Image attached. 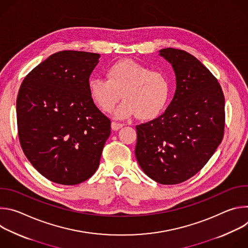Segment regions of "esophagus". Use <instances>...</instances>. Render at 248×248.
Returning <instances> with one entry per match:
<instances>
[{"mask_svg":"<svg viewBox=\"0 0 248 248\" xmlns=\"http://www.w3.org/2000/svg\"><path fill=\"white\" fill-rule=\"evenodd\" d=\"M123 126H124V124H121V123H117V122H113V123H112V128H113L114 130H118V129L122 128Z\"/></svg>","mask_w":248,"mask_h":248,"instance_id":"1","label":"esophagus"}]
</instances>
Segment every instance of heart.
I'll return each instance as SVG.
<instances>
[{
    "mask_svg": "<svg viewBox=\"0 0 248 248\" xmlns=\"http://www.w3.org/2000/svg\"><path fill=\"white\" fill-rule=\"evenodd\" d=\"M107 78L91 77L87 81L89 95L102 111L111 112L121 97L124 100L115 111L118 119L136 115L139 120H153L167 108L172 84L163 70L121 60L107 68Z\"/></svg>",
    "mask_w": 248,
    "mask_h": 248,
    "instance_id": "heart-1",
    "label": "heart"
}]
</instances>
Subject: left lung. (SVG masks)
I'll list each match as a JSON object with an SVG mask.
<instances>
[{
    "mask_svg": "<svg viewBox=\"0 0 248 248\" xmlns=\"http://www.w3.org/2000/svg\"><path fill=\"white\" fill-rule=\"evenodd\" d=\"M160 56L174 70L176 89L165 113L136 125V160L161 185L196 174L222 142L225 97L218 79L189 53L166 48Z\"/></svg>",
    "mask_w": 248,
    "mask_h": 248,
    "instance_id": "left-lung-1",
    "label": "left lung"
}]
</instances>
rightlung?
I'll use <instances>...</instances> for the list:
<instances>
[{
  "instance_id": "obj_1",
  "label": "right lung",
  "mask_w": 248,
  "mask_h": 248,
  "mask_svg": "<svg viewBox=\"0 0 248 248\" xmlns=\"http://www.w3.org/2000/svg\"><path fill=\"white\" fill-rule=\"evenodd\" d=\"M99 54L61 51L23 79L16 99L17 132L28 161L49 181L75 186L99 167L111 121L91 99L87 81Z\"/></svg>"
}]
</instances>
